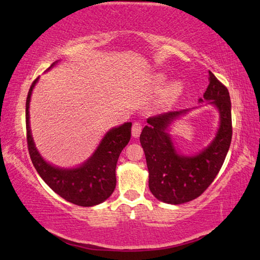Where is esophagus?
I'll return each mask as SVG.
<instances>
[{
	"mask_svg": "<svg viewBox=\"0 0 260 260\" xmlns=\"http://www.w3.org/2000/svg\"><path fill=\"white\" fill-rule=\"evenodd\" d=\"M141 131H142V125H141V122L135 121L133 126H132V135H133V138H138L141 134Z\"/></svg>",
	"mask_w": 260,
	"mask_h": 260,
	"instance_id": "34e87169",
	"label": "esophagus"
}]
</instances>
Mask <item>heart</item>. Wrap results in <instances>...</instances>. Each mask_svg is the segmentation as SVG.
Returning <instances> with one entry per match:
<instances>
[{"mask_svg": "<svg viewBox=\"0 0 260 260\" xmlns=\"http://www.w3.org/2000/svg\"><path fill=\"white\" fill-rule=\"evenodd\" d=\"M156 86L157 87H161L162 85L165 83V78L162 76H158L156 78ZM182 90V87L180 83L178 82H174L171 85L169 88H167L165 94H164V102H171V101H173L178 98V96L180 95V93H181Z\"/></svg>", "mask_w": 260, "mask_h": 260, "instance_id": "heart-1", "label": "heart"}]
</instances>
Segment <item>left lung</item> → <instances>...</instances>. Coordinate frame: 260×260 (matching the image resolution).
<instances>
[{
	"label": "left lung",
	"instance_id": "obj_1",
	"mask_svg": "<svg viewBox=\"0 0 260 260\" xmlns=\"http://www.w3.org/2000/svg\"><path fill=\"white\" fill-rule=\"evenodd\" d=\"M209 76L204 100L218 108L220 127L208 148L192 157L180 156L175 151L165 131L188 110L149 117L140 135L149 171V188L157 200L165 203L182 204L201 196L217 177L230 149L233 134L230 93L212 72L209 71Z\"/></svg>",
	"mask_w": 260,
	"mask_h": 260
}]
</instances>
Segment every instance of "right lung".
<instances>
[{"mask_svg": "<svg viewBox=\"0 0 260 260\" xmlns=\"http://www.w3.org/2000/svg\"><path fill=\"white\" fill-rule=\"evenodd\" d=\"M54 65L55 63H52L51 67ZM38 79L39 77L33 81L26 99V139L35 170L52 190L70 203L79 206L102 203L111 196L116 188L117 161L131 140L132 122H125L108 132L94 155L80 167L63 170L48 164L35 148L29 128V100Z\"/></svg>", "mask_w": 260, "mask_h": 260, "instance_id": "right-lung-1", "label": "right lung"}]
</instances>
